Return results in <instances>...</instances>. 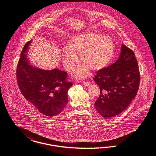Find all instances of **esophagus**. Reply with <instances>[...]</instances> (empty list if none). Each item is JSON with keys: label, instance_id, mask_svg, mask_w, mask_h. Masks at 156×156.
<instances>
[{"label": "esophagus", "instance_id": "obj_1", "mask_svg": "<svg viewBox=\"0 0 156 156\" xmlns=\"http://www.w3.org/2000/svg\"><path fill=\"white\" fill-rule=\"evenodd\" d=\"M83 84L84 86H88L90 85V82L88 81H83Z\"/></svg>", "mask_w": 156, "mask_h": 156}]
</instances>
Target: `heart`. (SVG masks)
I'll return each mask as SVG.
<instances>
[{
	"label": "heart",
	"instance_id": "1",
	"mask_svg": "<svg viewBox=\"0 0 156 156\" xmlns=\"http://www.w3.org/2000/svg\"><path fill=\"white\" fill-rule=\"evenodd\" d=\"M114 53V44L108 36L97 33H86L75 35L69 45L63 48L62 59L65 68L71 71L79 61L80 55L84 63L75 70L79 79L87 77L89 69L98 71L105 68L111 61Z\"/></svg>",
	"mask_w": 156,
	"mask_h": 156
}]
</instances>
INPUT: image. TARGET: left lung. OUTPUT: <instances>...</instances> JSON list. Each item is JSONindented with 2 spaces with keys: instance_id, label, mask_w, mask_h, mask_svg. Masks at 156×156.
Returning a JSON list of instances; mask_svg holds the SVG:
<instances>
[{
  "instance_id": "obj_1",
  "label": "left lung",
  "mask_w": 156,
  "mask_h": 156,
  "mask_svg": "<svg viewBox=\"0 0 156 156\" xmlns=\"http://www.w3.org/2000/svg\"><path fill=\"white\" fill-rule=\"evenodd\" d=\"M140 79L133 51L122 44L119 59L98 70L94 77L100 90L94 104L100 115L108 119L122 112L137 95Z\"/></svg>"
}]
</instances>
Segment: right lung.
<instances>
[{
    "label": "right lung",
    "mask_w": 156,
    "mask_h": 156,
    "mask_svg": "<svg viewBox=\"0 0 156 156\" xmlns=\"http://www.w3.org/2000/svg\"><path fill=\"white\" fill-rule=\"evenodd\" d=\"M31 41L24 45L17 65L18 86L25 98L40 113L54 116L60 114L67 104L68 91L72 83L66 81V72L56 68L43 70L29 63L26 52Z\"/></svg>",
    "instance_id": "obj_1"
}]
</instances>
